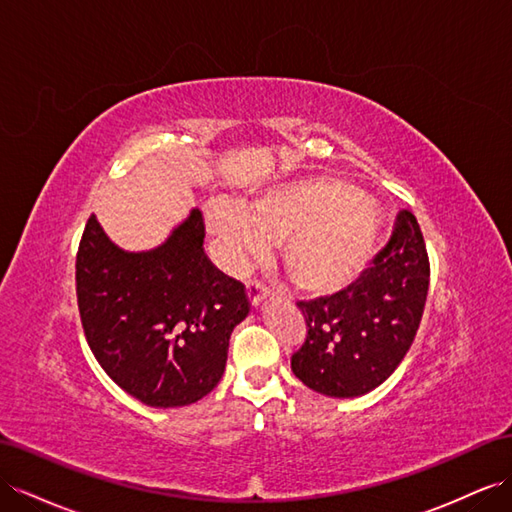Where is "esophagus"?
<instances>
[{"label":"esophagus","instance_id":"obj_1","mask_svg":"<svg viewBox=\"0 0 512 512\" xmlns=\"http://www.w3.org/2000/svg\"><path fill=\"white\" fill-rule=\"evenodd\" d=\"M245 290H247V299H250V303H252V308H258L260 306V301L267 297V290H265V286H262L260 282H256V280H250L245 284Z\"/></svg>","mask_w":512,"mask_h":512}]
</instances>
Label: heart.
I'll return each mask as SVG.
<instances>
[{"instance_id": "heart-1", "label": "heart", "mask_w": 512, "mask_h": 512, "mask_svg": "<svg viewBox=\"0 0 512 512\" xmlns=\"http://www.w3.org/2000/svg\"><path fill=\"white\" fill-rule=\"evenodd\" d=\"M206 226L230 267H243L278 243L288 280L310 295H334L351 286L377 241L372 202L327 176L284 183L243 206L213 200L206 206Z\"/></svg>"}]
</instances>
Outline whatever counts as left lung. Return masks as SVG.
<instances>
[{
  "instance_id": "obj_1",
  "label": "left lung",
  "mask_w": 512,
  "mask_h": 512,
  "mask_svg": "<svg viewBox=\"0 0 512 512\" xmlns=\"http://www.w3.org/2000/svg\"><path fill=\"white\" fill-rule=\"evenodd\" d=\"M428 256L416 215L403 209L372 267L336 295L299 301L306 342L290 357L295 377L331 398L368 394L407 355L428 293Z\"/></svg>"
}]
</instances>
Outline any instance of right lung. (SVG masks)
<instances>
[{"mask_svg":"<svg viewBox=\"0 0 512 512\" xmlns=\"http://www.w3.org/2000/svg\"><path fill=\"white\" fill-rule=\"evenodd\" d=\"M198 209L161 245L127 252L92 215L77 252V303L94 357L150 407H185L222 379L245 288L204 254Z\"/></svg>","mask_w":512,"mask_h":512,"instance_id":"add662e5","label":"right lung"}]
</instances>
